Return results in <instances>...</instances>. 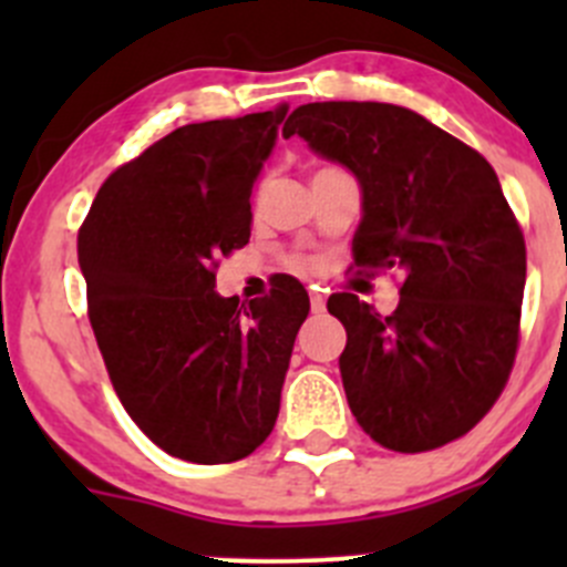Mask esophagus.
Returning <instances> with one entry per match:
<instances>
[{"label":"esophagus","instance_id":"obj_1","mask_svg":"<svg viewBox=\"0 0 567 567\" xmlns=\"http://www.w3.org/2000/svg\"><path fill=\"white\" fill-rule=\"evenodd\" d=\"M310 307H312V312H323L326 310L323 290H318V288L310 290Z\"/></svg>","mask_w":567,"mask_h":567}]
</instances>
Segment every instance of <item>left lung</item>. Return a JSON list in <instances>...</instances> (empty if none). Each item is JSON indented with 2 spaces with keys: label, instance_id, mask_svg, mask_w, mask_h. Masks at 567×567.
I'll return each instance as SVG.
<instances>
[{
  "label": "left lung",
  "instance_id": "obj_1",
  "mask_svg": "<svg viewBox=\"0 0 567 567\" xmlns=\"http://www.w3.org/2000/svg\"><path fill=\"white\" fill-rule=\"evenodd\" d=\"M293 134L359 181L357 266L403 277L392 316L353 293L326 305L348 334V405L384 447H442L483 420L516 359L527 249L499 177L405 106L305 104L282 128L285 140Z\"/></svg>",
  "mask_w": 567,
  "mask_h": 567
}]
</instances>
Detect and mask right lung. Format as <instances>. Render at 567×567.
Listing matches in <instances>:
<instances>
[{"label":"right lung","mask_w":567,"mask_h":567,"mask_svg":"<svg viewBox=\"0 0 567 567\" xmlns=\"http://www.w3.org/2000/svg\"><path fill=\"white\" fill-rule=\"evenodd\" d=\"M288 106L181 125L99 188L79 230L95 340L120 403L164 453L233 463L279 414L310 296L216 293V260L249 244L251 188Z\"/></svg>","instance_id":"add662e5"}]
</instances>
